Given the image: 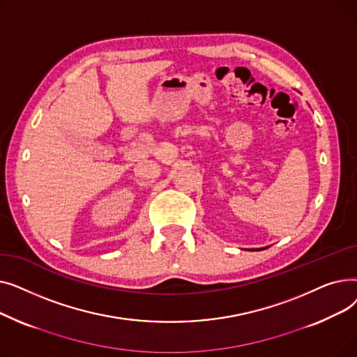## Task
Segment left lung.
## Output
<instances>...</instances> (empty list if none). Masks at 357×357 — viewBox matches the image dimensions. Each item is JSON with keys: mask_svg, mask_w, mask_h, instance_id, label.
Returning a JSON list of instances; mask_svg holds the SVG:
<instances>
[{"mask_svg": "<svg viewBox=\"0 0 357 357\" xmlns=\"http://www.w3.org/2000/svg\"><path fill=\"white\" fill-rule=\"evenodd\" d=\"M264 249H268V248H260V249H249V250H264Z\"/></svg>", "mask_w": 357, "mask_h": 357, "instance_id": "8db88e82", "label": "left lung"}]
</instances>
